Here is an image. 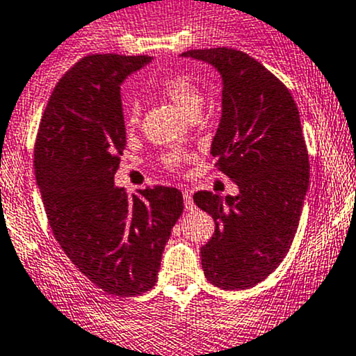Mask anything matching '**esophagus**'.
I'll list each match as a JSON object with an SVG mask.
<instances>
[{
    "label": "esophagus",
    "mask_w": 356,
    "mask_h": 356,
    "mask_svg": "<svg viewBox=\"0 0 356 356\" xmlns=\"http://www.w3.org/2000/svg\"><path fill=\"white\" fill-rule=\"evenodd\" d=\"M182 196H184V207H186V210H188V211H193V210H195L196 204H195V201H193L191 193H189V191H184V193H182Z\"/></svg>",
    "instance_id": "34e87169"
}]
</instances>
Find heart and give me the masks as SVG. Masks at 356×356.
<instances>
[{
  "label": "heart",
  "mask_w": 356,
  "mask_h": 356,
  "mask_svg": "<svg viewBox=\"0 0 356 356\" xmlns=\"http://www.w3.org/2000/svg\"><path fill=\"white\" fill-rule=\"evenodd\" d=\"M155 89L161 96L170 99L177 108H181L189 117L200 113L203 105V92L195 79L186 74H167L156 81ZM141 120V105L138 99H129L124 105V125L129 132L134 131ZM163 167L168 170H179L182 165V156L177 152L165 153Z\"/></svg>",
  "instance_id": "heart-1"
}]
</instances>
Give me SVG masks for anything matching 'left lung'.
Listing matches in <instances>:
<instances>
[{
	"label": "left lung",
	"instance_id": "obj_1",
	"mask_svg": "<svg viewBox=\"0 0 356 356\" xmlns=\"http://www.w3.org/2000/svg\"><path fill=\"white\" fill-rule=\"evenodd\" d=\"M222 77V117L211 143L215 167L239 188L238 196L195 193L215 220L201 248L204 277L222 289L264 281L289 251L310 181L300 111L289 89L246 53L189 49Z\"/></svg>",
	"mask_w": 356,
	"mask_h": 356
}]
</instances>
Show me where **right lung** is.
Listing matches in <instances>:
<instances>
[{
  "instance_id": "obj_1",
  "label": "right lung",
  "mask_w": 356,
  "mask_h": 356,
  "mask_svg": "<svg viewBox=\"0 0 356 356\" xmlns=\"http://www.w3.org/2000/svg\"><path fill=\"white\" fill-rule=\"evenodd\" d=\"M152 56L88 55L53 89L34 145L35 181L56 241L98 288L136 296L155 286L184 210L182 193L115 188L125 145L120 84Z\"/></svg>"
}]
</instances>
